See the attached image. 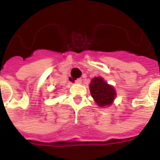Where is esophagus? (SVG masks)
I'll list each match as a JSON object with an SVG mask.
<instances>
[{"instance_id":"34e87169","label":"esophagus","mask_w":160,"mask_h":160,"mask_svg":"<svg viewBox=\"0 0 160 160\" xmlns=\"http://www.w3.org/2000/svg\"><path fill=\"white\" fill-rule=\"evenodd\" d=\"M82 78H78V79H76L75 80V82L76 83H81L82 82Z\"/></svg>"}]
</instances>
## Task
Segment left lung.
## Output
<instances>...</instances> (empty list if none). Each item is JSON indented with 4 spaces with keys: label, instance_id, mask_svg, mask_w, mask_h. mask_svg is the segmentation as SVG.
I'll use <instances>...</instances> for the list:
<instances>
[{
    "label": "left lung",
    "instance_id": "1",
    "mask_svg": "<svg viewBox=\"0 0 160 160\" xmlns=\"http://www.w3.org/2000/svg\"><path fill=\"white\" fill-rule=\"evenodd\" d=\"M90 90L95 102L101 107L111 105L116 95L113 87L107 84L100 77H95L91 80Z\"/></svg>",
    "mask_w": 160,
    "mask_h": 160
}]
</instances>
